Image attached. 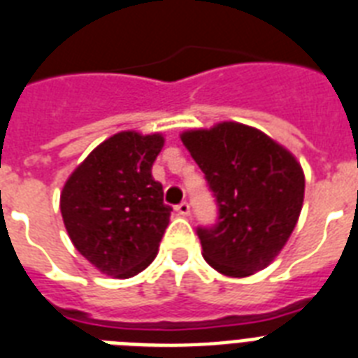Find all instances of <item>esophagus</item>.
Returning a JSON list of instances; mask_svg holds the SVG:
<instances>
[{
  "instance_id": "esophagus-1",
  "label": "esophagus",
  "mask_w": 358,
  "mask_h": 358,
  "mask_svg": "<svg viewBox=\"0 0 358 358\" xmlns=\"http://www.w3.org/2000/svg\"><path fill=\"white\" fill-rule=\"evenodd\" d=\"M176 212H178L180 215H189L191 212L189 204H187V202H180L178 206H176Z\"/></svg>"
}]
</instances>
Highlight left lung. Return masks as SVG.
Here are the masks:
<instances>
[{
	"instance_id": "left-lung-1",
	"label": "left lung",
	"mask_w": 358,
	"mask_h": 358,
	"mask_svg": "<svg viewBox=\"0 0 358 358\" xmlns=\"http://www.w3.org/2000/svg\"><path fill=\"white\" fill-rule=\"evenodd\" d=\"M219 208L217 223L199 227L204 260L227 277L269 266L294 232L305 174L292 154L264 131L239 122L180 135Z\"/></svg>"
}]
</instances>
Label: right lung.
I'll return each instance as SVG.
<instances>
[{"label":"right lung","mask_w":358,"mask_h":358,"mask_svg":"<svg viewBox=\"0 0 358 358\" xmlns=\"http://www.w3.org/2000/svg\"><path fill=\"white\" fill-rule=\"evenodd\" d=\"M162 134L120 131L98 145L70 174L61 213L72 243L109 277L129 278L156 258L173 208L152 165Z\"/></svg>","instance_id":"1"}]
</instances>
